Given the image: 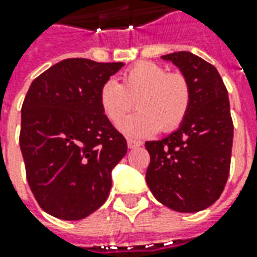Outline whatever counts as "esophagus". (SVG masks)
I'll list each match as a JSON object with an SVG mask.
<instances>
[{
  "label": "esophagus",
  "mask_w": 257,
  "mask_h": 257,
  "mask_svg": "<svg viewBox=\"0 0 257 257\" xmlns=\"http://www.w3.org/2000/svg\"><path fill=\"white\" fill-rule=\"evenodd\" d=\"M142 142L140 140H134V139H127V146L128 149H136V147H140L142 146Z\"/></svg>",
  "instance_id": "obj_1"
}]
</instances>
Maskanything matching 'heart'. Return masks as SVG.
Wrapping results in <instances>:
<instances>
[{
    "mask_svg": "<svg viewBox=\"0 0 257 257\" xmlns=\"http://www.w3.org/2000/svg\"><path fill=\"white\" fill-rule=\"evenodd\" d=\"M139 111L124 120L120 128L127 136L144 137L159 128L170 132L186 118L192 101V90L186 75L167 73L163 65L142 61L127 68L120 84L107 80L100 87L98 104L113 124H118L133 108Z\"/></svg>",
    "mask_w": 257,
    "mask_h": 257,
    "instance_id": "heart-1",
    "label": "heart"
}]
</instances>
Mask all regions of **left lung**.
Masks as SVG:
<instances>
[{"label": "left lung", "instance_id": "left-lung-1", "mask_svg": "<svg viewBox=\"0 0 257 257\" xmlns=\"http://www.w3.org/2000/svg\"><path fill=\"white\" fill-rule=\"evenodd\" d=\"M162 58L186 75L192 101L174 133L146 142L150 154L146 182L169 209L200 212L220 197L230 172L233 121L227 90L216 67L197 55L179 51Z\"/></svg>", "mask_w": 257, "mask_h": 257}]
</instances>
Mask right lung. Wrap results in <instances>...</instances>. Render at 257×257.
Listing matches in <instances>:
<instances>
[{"label": "right lung", "mask_w": 257, "mask_h": 257, "mask_svg": "<svg viewBox=\"0 0 257 257\" xmlns=\"http://www.w3.org/2000/svg\"><path fill=\"white\" fill-rule=\"evenodd\" d=\"M123 65L67 58L28 88L20 147L35 200L54 217L84 219L108 197L127 142L101 111L98 91Z\"/></svg>", "instance_id": "right-lung-1"}]
</instances>
